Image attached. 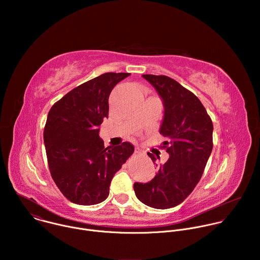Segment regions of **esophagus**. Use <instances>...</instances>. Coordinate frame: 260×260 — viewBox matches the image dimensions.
Returning <instances> with one entry per match:
<instances>
[{"label":"esophagus","mask_w":260,"mask_h":260,"mask_svg":"<svg viewBox=\"0 0 260 260\" xmlns=\"http://www.w3.org/2000/svg\"><path fill=\"white\" fill-rule=\"evenodd\" d=\"M135 152H136V153H141V149H140V148L136 147V149H135Z\"/></svg>","instance_id":"1"}]
</instances>
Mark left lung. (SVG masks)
<instances>
[{
	"label": "left lung",
	"mask_w": 260,
	"mask_h": 260,
	"mask_svg": "<svg viewBox=\"0 0 260 260\" xmlns=\"http://www.w3.org/2000/svg\"><path fill=\"white\" fill-rule=\"evenodd\" d=\"M143 77L164 101L159 134L167 141L159 148L170 157L158 167V173L149 183H135L134 190L143 204L170 209L186 199L201 180L213 149V123L199 98L176 80L150 74ZM147 154L154 164L156 157L150 152Z\"/></svg>",
	"instance_id": "1"
}]
</instances>
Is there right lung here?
<instances>
[{
	"label": "right lung",
	"mask_w": 260,
	"mask_h": 260,
	"mask_svg": "<svg viewBox=\"0 0 260 260\" xmlns=\"http://www.w3.org/2000/svg\"><path fill=\"white\" fill-rule=\"evenodd\" d=\"M129 73H105L75 87L50 109L44 144L50 175L72 203L96 205L109 196L116 172L134 153L128 142L104 146L100 125L109 116V95Z\"/></svg>",
	"instance_id": "right-lung-1"
}]
</instances>
